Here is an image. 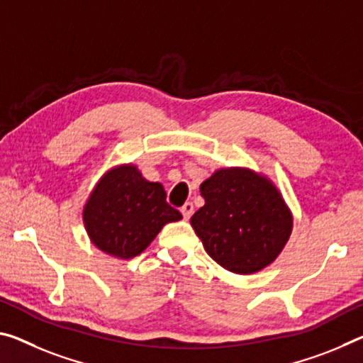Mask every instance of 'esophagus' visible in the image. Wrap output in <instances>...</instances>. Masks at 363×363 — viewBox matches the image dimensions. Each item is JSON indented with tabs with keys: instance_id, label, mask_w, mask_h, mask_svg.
<instances>
[{
	"instance_id": "34e87169",
	"label": "esophagus",
	"mask_w": 363,
	"mask_h": 363,
	"mask_svg": "<svg viewBox=\"0 0 363 363\" xmlns=\"http://www.w3.org/2000/svg\"><path fill=\"white\" fill-rule=\"evenodd\" d=\"M181 213H182L184 220H189V218H191L192 213H194V205H192L191 202H187V203L184 205L182 208H181Z\"/></svg>"
}]
</instances>
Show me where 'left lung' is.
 Returning <instances> with one entry per match:
<instances>
[{"label": "left lung", "mask_w": 363, "mask_h": 363, "mask_svg": "<svg viewBox=\"0 0 363 363\" xmlns=\"http://www.w3.org/2000/svg\"><path fill=\"white\" fill-rule=\"evenodd\" d=\"M200 194L205 205L191 224L213 260L238 274L276 260L291 235L292 215L272 181L245 168L218 169Z\"/></svg>", "instance_id": "obj_1"}]
</instances>
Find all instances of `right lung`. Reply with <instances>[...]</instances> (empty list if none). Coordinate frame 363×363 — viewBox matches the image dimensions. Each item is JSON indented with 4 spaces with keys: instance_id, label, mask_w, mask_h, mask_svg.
<instances>
[{
    "instance_id": "right-lung-1",
    "label": "right lung",
    "mask_w": 363,
    "mask_h": 363,
    "mask_svg": "<svg viewBox=\"0 0 363 363\" xmlns=\"http://www.w3.org/2000/svg\"><path fill=\"white\" fill-rule=\"evenodd\" d=\"M179 220L182 215L166 202L163 186L147 181L134 164L108 171L84 206L91 242L124 260L142 254L166 223Z\"/></svg>"
}]
</instances>
